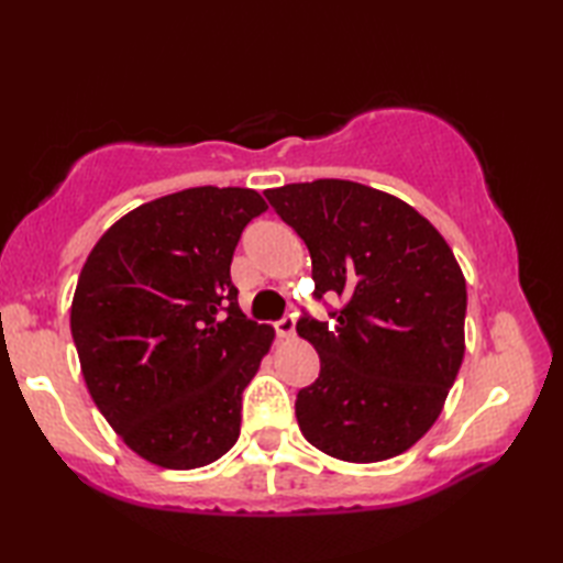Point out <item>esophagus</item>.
<instances>
[{"instance_id":"1","label":"esophagus","mask_w":563,"mask_h":563,"mask_svg":"<svg viewBox=\"0 0 563 563\" xmlns=\"http://www.w3.org/2000/svg\"><path fill=\"white\" fill-rule=\"evenodd\" d=\"M275 331L280 333L283 339H290L295 336V314H285L280 321H275Z\"/></svg>"}]
</instances>
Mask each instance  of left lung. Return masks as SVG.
Listing matches in <instances>:
<instances>
[{"label": "left lung", "instance_id": "8db88e82", "mask_svg": "<svg viewBox=\"0 0 563 563\" xmlns=\"http://www.w3.org/2000/svg\"><path fill=\"white\" fill-rule=\"evenodd\" d=\"M312 256L314 297L339 295L329 321L307 312L319 377L297 391L302 435L343 462H382L435 423L464 357L466 283L445 239L404 200L319 178L263 194Z\"/></svg>", "mask_w": 563, "mask_h": 563}]
</instances>
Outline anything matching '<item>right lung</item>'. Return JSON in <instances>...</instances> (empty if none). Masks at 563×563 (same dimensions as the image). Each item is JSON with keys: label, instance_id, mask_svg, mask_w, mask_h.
Masks as SVG:
<instances>
[{"label": "right lung", "instance_id": "1", "mask_svg": "<svg viewBox=\"0 0 563 563\" xmlns=\"http://www.w3.org/2000/svg\"><path fill=\"white\" fill-rule=\"evenodd\" d=\"M266 210L251 188H188L128 212L84 263L69 314L84 382L152 464L196 470L239 438L273 329L239 309L230 266Z\"/></svg>", "mask_w": 563, "mask_h": 563}]
</instances>
